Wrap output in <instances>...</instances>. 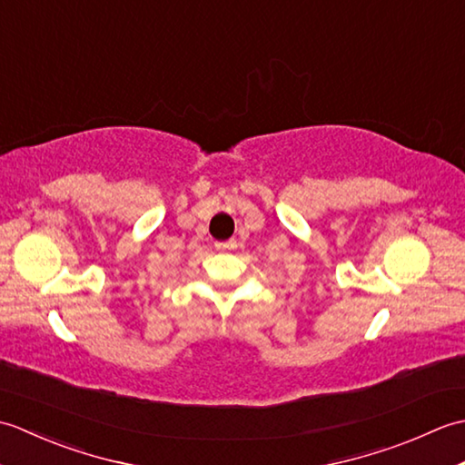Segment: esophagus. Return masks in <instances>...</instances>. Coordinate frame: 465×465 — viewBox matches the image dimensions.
Returning <instances> with one entry per match:
<instances>
[{"mask_svg":"<svg viewBox=\"0 0 465 465\" xmlns=\"http://www.w3.org/2000/svg\"><path fill=\"white\" fill-rule=\"evenodd\" d=\"M233 245H235V242H232V240H230V242H217L215 248H217V250H232Z\"/></svg>","mask_w":465,"mask_h":465,"instance_id":"1","label":"esophagus"}]
</instances>
